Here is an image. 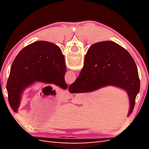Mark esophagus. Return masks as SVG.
Segmentation results:
<instances>
[{
    "label": "esophagus",
    "mask_w": 149,
    "mask_h": 149,
    "mask_svg": "<svg viewBox=\"0 0 149 149\" xmlns=\"http://www.w3.org/2000/svg\"><path fill=\"white\" fill-rule=\"evenodd\" d=\"M65 94H67V95H68V93L67 91H66V92H65Z\"/></svg>",
    "instance_id": "34e87169"
}]
</instances>
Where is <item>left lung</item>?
I'll use <instances>...</instances> for the list:
<instances>
[{"label": "left lung", "mask_w": 149, "mask_h": 149, "mask_svg": "<svg viewBox=\"0 0 149 149\" xmlns=\"http://www.w3.org/2000/svg\"><path fill=\"white\" fill-rule=\"evenodd\" d=\"M65 57L56 45L45 41L30 44L19 53L11 66L7 80L8 102L17 112L21 94L35 82L54 84L66 89Z\"/></svg>", "instance_id": "8db88e82"}]
</instances>
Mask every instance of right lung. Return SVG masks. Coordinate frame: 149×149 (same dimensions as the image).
<instances>
[{
    "label": "right lung",
    "mask_w": 149,
    "mask_h": 149,
    "mask_svg": "<svg viewBox=\"0 0 149 149\" xmlns=\"http://www.w3.org/2000/svg\"><path fill=\"white\" fill-rule=\"evenodd\" d=\"M109 85L127 91L130 101L129 116L133 111L140 90L136 63L130 53L119 45L111 41L101 42L88 49L83 69L69 86V91L89 93Z\"/></svg>",
    "instance_id": "add662e5"
}]
</instances>
